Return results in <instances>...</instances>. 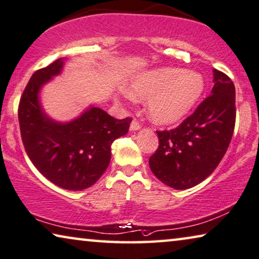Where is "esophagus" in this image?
Masks as SVG:
<instances>
[{
	"mask_svg": "<svg viewBox=\"0 0 259 259\" xmlns=\"http://www.w3.org/2000/svg\"><path fill=\"white\" fill-rule=\"evenodd\" d=\"M141 123H140V121H137L136 118L135 119H133V122H131V124H130V130H133V131H135V130H140L141 129Z\"/></svg>",
	"mask_w": 259,
	"mask_h": 259,
	"instance_id": "obj_1",
	"label": "esophagus"
}]
</instances>
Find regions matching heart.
I'll return each mask as SVG.
<instances>
[{
  "mask_svg": "<svg viewBox=\"0 0 259 259\" xmlns=\"http://www.w3.org/2000/svg\"><path fill=\"white\" fill-rule=\"evenodd\" d=\"M203 88V79L199 73L161 67L135 75L129 91L134 96L149 98L148 111L152 121L172 124L190 114Z\"/></svg>",
  "mask_w": 259,
  "mask_h": 259,
  "instance_id": "b5f03b06",
  "label": "heart"
}]
</instances>
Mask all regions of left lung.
I'll return each mask as SVG.
<instances>
[{
  "label": "left lung",
  "mask_w": 259,
  "mask_h": 259,
  "mask_svg": "<svg viewBox=\"0 0 259 259\" xmlns=\"http://www.w3.org/2000/svg\"><path fill=\"white\" fill-rule=\"evenodd\" d=\"M236 121L235 86L214 69L211 94L172 130L157 131L159 145L149 159L154 176L175 190H187L210 176L230 144Z\"/></svg>",
  "instance_id": "left-lung-1"
}]
</instances>
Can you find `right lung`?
<instances>
[{
    "mask_svg": "<svg viewBox=\"0 0 259 259\" xmlns=\"http://www.w3.org/2000/svg\"><path fill=\"white\" fill-rule=\"evenodd\" d=\"M63 65V59H57L31 76L19 100V129L25 151L38 171L57 186L81 191L101 178L110 163L111 144L128 133L133 119L114 118L96 107L68 123L49 118L38 93L59 74Z\"/></svg>",
    "mask_w": 259,
    "mask_h": 259,
    "instance_id": "1",
    "label": "right lung"
}]
</instances>
